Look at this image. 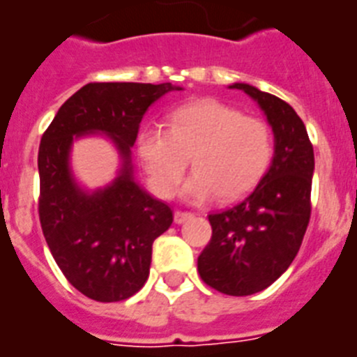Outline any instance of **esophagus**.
<instances>
[{"label":"esophagus","mask_w":357,"mask_h":357,"mask_svg":"<svg viewBox=\"0 0 357 357\" xmlns=\"http://www.w3.org/2000/svg\"><path fill=\"white\" fill-rule=\"evenodd\" d=\"M192 218H193L192 212H182V210H176L175 212V223H178V225L188 222V220H192Z\"/></svg>","instance_id":"1"}]
</instances>
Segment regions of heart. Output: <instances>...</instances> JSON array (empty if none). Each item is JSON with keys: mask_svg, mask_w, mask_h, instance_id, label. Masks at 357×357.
I'll list each match as a JSON object with an SVG mask.
<instances>
[{"mask_svg": "<svg viewBox=\"0 0 357 357\" xmlns=\"http://www.w3.org/2000/svg\"><path fill=\"white\" fill-rule=\"evenodd\" d=\"M147 182L162 199L175 193L192 160L181 195L190 203L244 197L262 181L273 158V135L264 121L245 117L223 102H190L169 115V128L145 126L135 139Z\"/></svg>", "mask_w": 357, "mask_h": 357, "instance_id": "obj_1", "label": "heart"}]
</instances>
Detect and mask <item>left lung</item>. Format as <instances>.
I'll list each match as a JSON object with an SVG mask.
<instances>
[{
	"instance_id": "obj_1",
	"label": "left lung",
	"mask_w": 357,
	"mask_h": 357,
	"mask_svg": "<svg viewBox=\"0 0 357 357\" xmlns=\"http://www.w3.org/2000/svg\"><path fill=\"white\" fill-rule=\"evenodd\" d=\"M259 104L273 132V158L257 188L210 214L212 238L197 259L204 283L229 296L264 291L291 266L311 218L313 145L289 104L250 84H233Z\"/></svg>"
}]
</instances>
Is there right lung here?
<instances>
[{
  "instance_id": "right-lung-1",
  "label": "right lung",
  "mask_w": 357,
  "mask_h": 357,
  "mask_svg": "<svg viewBox=\"0 0 357 357\" xmlns=\"http://www.w3.org/2000/svg\"><path fill=\"white\" fill-rule=\"evenodd\" d=\"M171 84H87L55 113L38 147V218L68 283L96 302H121L139 291L153 242L173 223V210L134 181L132 147L139 123ZM104 133L118 149V176L89 192L70 167L73 141Z\"/></svg>"
}]
</instances>
